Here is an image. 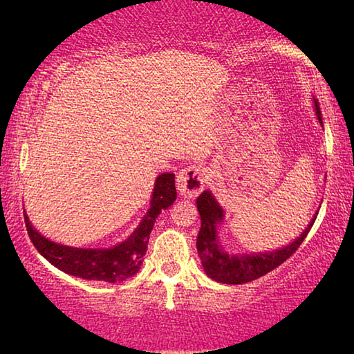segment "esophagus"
Listing matches in <instances>:
<instances>
[{
	"label": "esophagus",
	"instance_id": "esophagus-1",
	"mask_svg": "<svg viewBox=\"0 0 354 354\" xmlns=\"http://www.w3.org/2000/svg\"><path fill=\"white\" fill-rule=\"evenodd\" d=\"M205 170L201 165H190L179 171L176 178V187L179 195L184 198H194L205 189Z\"/></svg>",
	"mask_w": 354,
	"mask_h": 354
}]
</instances>
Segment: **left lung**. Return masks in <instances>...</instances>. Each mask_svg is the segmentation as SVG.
I'll return each mask as SVG.
<instances>
[{
	"instance_id": "1",
	"label": "left lung",
	"mask_w": 354,
	"mask_h": 354,
	"mask_svg": "<svg viewBox=\"0 0 354 354\" xmlns=\"http://www.w3.org/2000/svg\"><path fill=\"white\" fill-rule=\"evenodd\" d=\"M314 111L320 127L323 128L322 112L315 98ZM196 207H198L201 218V227L198 237H196V250H198L201 266L209 278L221 284L250 283V281L261 278L281 266L303 243L304 237L308 236L317 215H319V209H317L301 234L295 241L278 250L257 251V253H227L218 236L220 226L225 221V211L220 206V203L215 200L211 190H205L196 198Z\"/></svg>"
}]
</instances>
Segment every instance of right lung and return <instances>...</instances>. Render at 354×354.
<instances>
[{"instance_id":"1","label":"right lung","mask_w":354,"mask_h":354,"mask_svg":"<svg viewBox=\"0 0 354 354\" xmlns=\"http://www.w3.org/2000/svg\"><path fill=\"white\" fill-rule=\"evenodd\" d=\"M175 200V175L162 173L156 178L149 209L142 217L139 226L123 242L109 248H77L53 242L35 230L25 212L26 230L39 253L64 273L88 281L122 283L139 273L154 221Z\"/></svg>"}]
</instances>
